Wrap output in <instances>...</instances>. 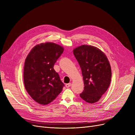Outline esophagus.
Returning a JSON list of instances; mask_svg holds the SVG:
<instances>
[{
    "mask_svg": "<svg viewBox=\"0 0 135 135\" xmlns=\"http://www.w3.org/2000/svg\"><path fill=\"white\" fill-rule=\"evenodd\" d=\"M71 83H68V84H66V87L69 88V87H70L71 86Z\"/></svg>",
    "mask_w": 135,
    "mask_h": 135,
    "instance_id": "obj_1",
    "label": "esophagus"
}]
</instances>
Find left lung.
<instances>
[{
  "label": "left lung",
  "mask_w": 135,
  "mask_h": 135,
  "mask_svg": "<svg viewBox=\"0 0 135 135\" xmlns=\"http://www.w3.org/2000/svg\"><path fill=\"white\" fill-rule=\"evenodd\" d=\"M81 70L84 88L80 97L88 103L99 101L109 87L112 69L107 56L99 48L87 44L73 51Z\"/></svg>",
  "instance_id": "8db88e82"
}]
</instances>
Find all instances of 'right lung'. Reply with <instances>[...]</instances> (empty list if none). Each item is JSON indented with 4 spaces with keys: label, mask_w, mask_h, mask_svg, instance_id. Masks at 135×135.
I'll return each mask as SVG.
<instances>
[{
    "label": "right lung",
    "mask_w": 135,
    "mask_h": 135,
    "mask_svg": "<svg viewBox=\"0 0 135 135\" xmlns=\"http://www.w3.org/2000/svg\"><path fill=\"white\" fill-rule=\"evenodd\" d=\"M64 48L52 42L36 45L27 56L23 69V82L26 91L36 103L47 105L62 91L64 83L54 65Z\"/></svg>",
    "instance_id": "add662e5"
}]
</instances>
